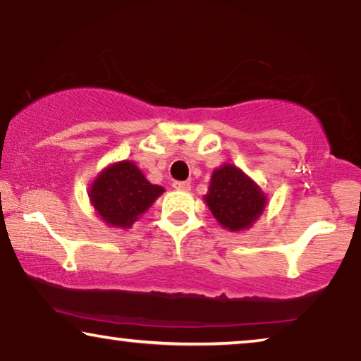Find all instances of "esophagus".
I'll use <instances>...</instances> for the list:
<instances>
[{
  "label": "esophagus",
  "mask_w": 361,
  "mask_h": 361,
  "mask_svg": "<svg viewBox=\"0 0 361 361\" xmlns=\"http://www.w3.org/2000/svg\"><path fill=\"white\" fill-rule=\"evenodd\" d=\"M176 190H182V192H189L190 190V184L189 182H180V180H176L174 184H172Z\"/></svg>",
  "instance_id": "obj_1"
}]
</instances>
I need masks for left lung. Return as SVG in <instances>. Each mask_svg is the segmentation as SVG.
<instances>
[{"label":"left lung","mask_w":361,"mask_h":361,"mask_svg":"<svg viewBox=\"0 0 361 361\" xmlns=\"http://www.w3.org/2000/svg\"><path fill=\"white\" fill-rule=\"evenodd\" d=\"M204 200L216 221L230 231L251 228L268 205V195L261 187L228 162L212 172Z\"/></svg>","instance_id":"left-lung-1"}]
</instances>
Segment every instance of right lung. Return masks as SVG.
<instances>
[{
    "instance_id": "right-lung-1",
    "label": "right lung",
    "mask_w": 361,
    "mask_h": 361,
    "mask_svg": "<svg viewBox=\"0 0 361 361\" xmlns=\"http://www.w3.org/2000/svg\"><path fill=\"white\" fill-rule=\"evenodd\" d=\"M164 187L151 184L133 161H118L98 172L88 189L95 214L110 228H131L162 195Z\"/></svg>"
}]
</instances>
